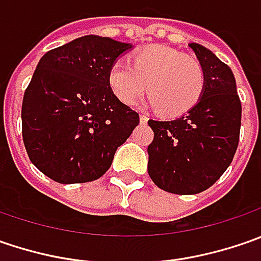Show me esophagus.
Returning a JSON list of instances; mask_svg holds the SVG:
<instances>
[{
  "label": "esophagus",
  "instance_id": "1",
  "mask_svg": "<svg viewBox=\"0 0 261 261\" xmlns=\"http://www.w3.org/2000/svg\"><path fill=\"white\" fill-rule=\"evenodd\" d=\"M139 120H141V123H146V122H148V116L141 115L139 116Z\"/></svg>",
  "mask_w": 261,
  "mask_h": 261
}]
</instances>
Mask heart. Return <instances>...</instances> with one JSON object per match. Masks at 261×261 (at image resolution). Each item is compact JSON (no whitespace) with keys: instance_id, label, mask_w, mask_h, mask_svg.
Returning <instances> with one entry per match:
<instances>
[{"instance_id":"1","label":"heart","mask_w":261,"mask_h":261,"mask_svg":"<svg viewBox=\"0 0 261 261\" xmlns=\"http://www.w3.org/2000/svg\"><path fill=\"white\" fill-rule=\"evenodd\" d=\"M107 84L123 103L134 105L148 90V103L163 116H180L200 100L205 71L199 61L166 46H149L134 56L132 65L116 61L109 68Z\"/></svg>"}]
</instances>
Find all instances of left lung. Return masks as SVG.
I'll return each instance as SVG.
<instances>
[{
  "label": "left lung",
  "instance_id": "8db88e82",
  "mask_svg": "<svg viewBox=\"0 0 261 261\" xmlns=\"http://www.w3.org/2000/svg\"><path fill=\"white\" fill-rule=\"evenodd\" d=\"M205 71V90L186 115L148 120L154 141L148 146V174L160 189L196 195L229 167L238 146L241 101L231 68L199 43H189Z\"/></svg>",
  "mask_w": 261,
  "mask_h": 261
}]
</instances>
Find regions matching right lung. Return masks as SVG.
I'll return each instance as SVG.
<instances>
[{"label": "right lung", "mask_w": 261, "mask_h": 261, "mask_svg": "<svg viewBox=\"0 0 261 261\" xmlns=\"http://www.w3.org/2000/svg\"><path fill=\"white\" fill-rule=\"evenodd\" d=\"M134 47L87 35L46 52L21 106L23 141L30 161L62 185L100 178L116 149L139 123L107 84L113 62Z\"/></svg>", "instance_id": "add662e5"}]
</instances>
